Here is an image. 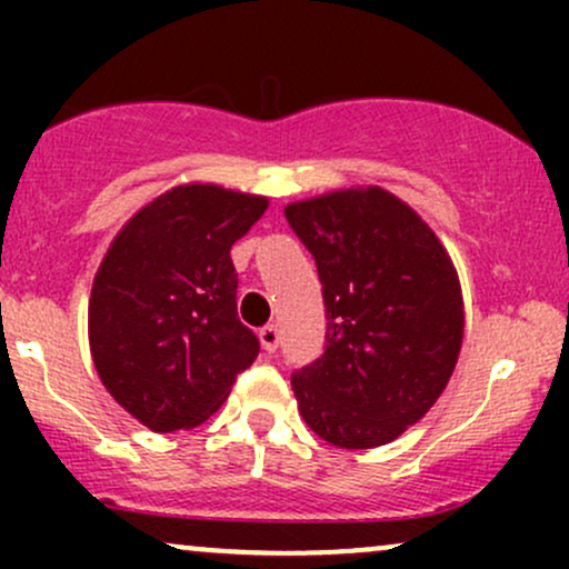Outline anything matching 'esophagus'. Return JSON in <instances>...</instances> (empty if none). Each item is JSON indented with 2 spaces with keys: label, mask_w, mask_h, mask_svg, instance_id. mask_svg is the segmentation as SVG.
I'll return each instance as SVG.
<instances>
[{
  "label": "esophagus",
  "mask_w": 569,
  "mask_h": 569,
  "mask_svg": "<svg viewBox=\"0 0 569 569\" xmlns=\"http://www.w3.org/2000/svg\"><path fill=\"white\" fill-rule=\"evenodd\" d=\"M259 342H262V348H264L267 352H276L278 345H280V331H278V326H276V323L264 326V329L259 331Z\"/></svg>",
  "instance_id": "1"
}]
</instances>
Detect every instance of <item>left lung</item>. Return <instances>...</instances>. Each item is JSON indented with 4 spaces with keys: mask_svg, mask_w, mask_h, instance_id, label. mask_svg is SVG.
<instances>
[{
    "mask_svg": "<svg viewBox=\"0 0 569 569\" xmlns=\"http://www.w3.org/2000/svg\"><path fill=\"white\" fill-rule=\"evenodd\" d=\"M318 264L326 348L293 371L302 420L339 449L390 443L426 417L462 345V293L436 232L382 187L289 202Z\"/></svg>",
    "mask_w": 569,
    "mask_h": 569,
    "instance_id": "1",
    "label": "left lung"
}]
</instances>
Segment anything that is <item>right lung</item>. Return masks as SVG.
<instances>
[{
  "label": "right lung",
  "instance_id": "obj_1",
  "mask_svg": "<svg viewBox=\"0 0 569 569\" xmlns=\"http://www.w3.org/2000/svg\"><path fill=\"white\" fill-rule=\"evenodd\" d=\"M267 206L219 184L173 187L126 221L98 267L90 356L103 388L154 433L206 422L257 358L230 248Z\"/></svg>",
  "mask_w": 569,
  "mask_h": 569
}]
</instances>
